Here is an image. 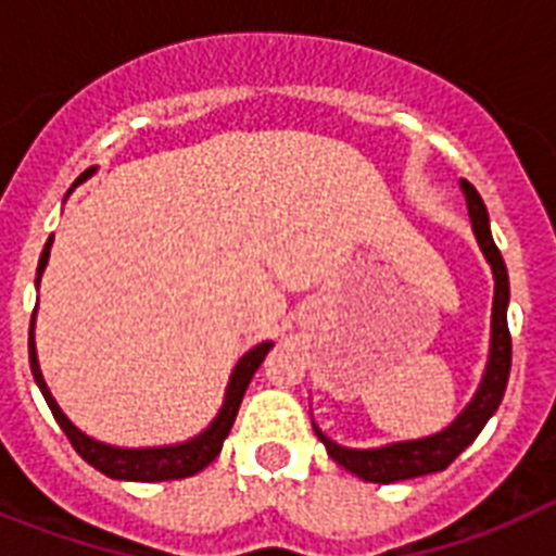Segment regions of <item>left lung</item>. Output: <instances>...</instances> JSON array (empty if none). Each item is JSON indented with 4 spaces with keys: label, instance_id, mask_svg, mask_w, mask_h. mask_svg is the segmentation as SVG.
<instances>
[{
    "label": "left lung",
    "instance_id": "1",
    "mask_svg": "<svg viewBox=\"0 0 556 556\" xmlns=\"http://www.w3.org/2000/svg\"><path fill=\"white\" fill-rule=\"evenodd\" d=\"M462 194H465V203H468L470 223H473L476 242H479L481 253L493 267L495 278V294H493V333H490V358L488 367H484V376H481V384L476 390L473 401L465 406L459 417L448 429L437 431V434L424 437V440H406V443H392L381 445V448H342L333 440H328L317 426V437L320 443L326 445L328 456H331L337 465H342L345 470L356 473L358 479L376 481V484H392V481L415 479V476L437 473V470H445L462 451L473 443L479 431L484 429L490 417L498 409L504 390H507L509 381V367H513V337H509L507 328V306H509V275L504 267V258H501L498 248L493 242V233H490V217L488 208L481 203L479 191L468 184V180H459Z\"/></svg>",
    "mask_w": 556,
    "mask_h": 556
}]
</instances>
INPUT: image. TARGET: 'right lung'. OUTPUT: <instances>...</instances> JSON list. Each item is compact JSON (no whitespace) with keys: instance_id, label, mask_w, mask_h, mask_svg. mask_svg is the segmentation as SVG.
<instances>
[{"instance_id":"add662e5","label":"right lung","mask_w":556,"mask_h":556,"mask_svg":"<svg viewBox=\"0 0 556 556\" xmlns=\"http://www.w3.org/2000/svg\"><path fill=\"white\" fill-rule=\"evenodd\" d=\"M94 175V166L86 169L80 178L75 180L83 184L86 178ZM72 186V189H75ZM68 189V191H72ZM49 248H52V236L43 244L41 262H38V281H41V273L49 262ZM33 323H36V312H33ZM33 323H29V367H33V376H36V384L41 387L43 397H47L49 409L55 415L58 426L63 429V434L68 437V443L75 445L77 454L88 462V465H94L100 473L111 476V479H127V481H169V479H186V476H194L211 465V462L217 459V454L223 451L225 437H228L230 426L236 420V412H239V404H242L244 390H248L250 378L255 376L258 365L264 362V356L269 353L273 342H262V345H255L253 351L244 353L239 358V365L233 367L230 372V384L225 390V401L219 415L214 417V424L198 434L194 440H186L180 445H164V448H116V445H105L97 443L94 437L83 434L72 420L61 412V406L55 404V397L49 392L47 381L41 376V367H38V353H36V339H33Z\"/></svg>"}]
</instances>
